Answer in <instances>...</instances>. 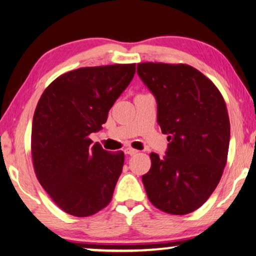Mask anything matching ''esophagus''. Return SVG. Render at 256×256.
Listing matches in <instances>:
<instances>
[{
  "mask_svg": "<svg viewBox=\"0 0 256 256\" xmlns=\"http://www.w3.org/2000/svg\"><path fill=\"white\" fill-rule=\"evenodd\" d=\"M125 154H128V156H136V154H138V150H133V148H126L124 150Z\"/></svg>",
  "mask_w": 256,
  "mask_h": 256,
  "instance_id": "obj_1",
  "label": "esophagus"
}]
</instances>
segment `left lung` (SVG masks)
<instances>
[{"label":"left lung","instance_id":"obj_1","mask_svg":"<svg viewBox=\"0 0 256 256\" xmlns=\"http://www.w3.org/2000/svg\"><path fill=\"white\" fill-rule=\"evenodd\" d=\"M136 73L158 104V124L169 142L166 156L150 153L142 183L154 206L186 214L218 186L228 160L230 120L212 81L189 64L142 62Z\"/></svg>","mask_w":256,"mask_h":256}]
</instances>
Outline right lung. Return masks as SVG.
I'll use <instances>...</instances> for the list:
<instances>
[{
    "mask_svg": "<svg viewBox=\"0 0 256 256\" xmlns=\"http://www.w3.org/2000/svg\"><path fill=\"white\" fill-rule=\"evenodd\" d=\"M136 73V64L84 67L56 78L39 100L31 133L37 178L53 202L76 217L92 216L112 198L124 153L92 144L118 97Z\"/></svg>",
    "mask_w": 256,
    "mask_h": 256,
    "instance_id": "right-lung-1",
    "label": "right lung"
}]
</instances>
